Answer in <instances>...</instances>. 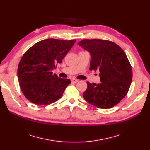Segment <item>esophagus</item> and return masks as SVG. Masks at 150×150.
Segmentation results:
<instances>
[{
  "mask_svg": "<svg viewBox=\"0 0 150 150\" xmlns=\"http://www.w3.org/2000/svg\"><path fill=\"white\" fill-rule=\"evenodd\" d=\"M72 82L76 83L78 82V80L77 79H72Z\"/></svg>",
  "mask_w": 150,
  "mask_h": 150,
  "instance_id": "esophagus-1",
  "label": "esophagus"
}]
</instances>
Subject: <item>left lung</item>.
<instances>
[{
	"mask_svg": "<svg viewBox=\"0 0 150 150\" xmlns=\"http://www.w3.org/2000/svg\"><path fill=\"white\" fill-rule=\"evenodd\" d=\"M91 54L90 70L100 72L101 83L87 82L83 97L101 109L117 105L127 95L132 81L130 62L123 49L115 43L103 39H83L78 44Z\"/></svg>",
	"mask_w": 150,
	"mask_h": 150,
	"instance_id": "8db88e82",
	"label": "left lung"
}]
</instances>
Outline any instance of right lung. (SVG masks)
Listing matches in <instances>:
<instances>
[{
    "mask_svg": "<svg viewBox=\"0 0 150 150\" xmlns=\"http://www.w3.org/2000/svg\"><path fill=\"white\" fill-rule=\"evenodd\" d=\"M76 39H47L34 44L22 56L18 77L25 97L35 105H47L61 98L69 79L59 78L52 70L71 49Z\"/></svg>",
    "mask_w": 150,
    "mask_h": 150,
    "instance_id": "right-lung-1",
    "label": "right lung"
}]
</instances>
